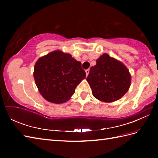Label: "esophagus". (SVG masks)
Here are the masks:
<instances>
[{"label":"esophagus","mask_w":158,"mask_h":158,"mask_svg":"<svg viewBox=\"0 0 158 158\" xmlns=\"http://www.w3.org/2000/svg\"><path fill=\"white\" fill-rule=\"evenodd\" d=\"M89 73V69H87V70H85V73H86V75H87V76L88 75Z\"/></svg>","instance_id":"esophagus-1"}]
</instances>
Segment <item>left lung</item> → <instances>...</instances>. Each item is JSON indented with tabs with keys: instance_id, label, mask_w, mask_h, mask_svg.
Instances as JSON below:
<instances>
[{
	"instance_id": "8db88e82",
	"label": "left lung",
	"mask_w": 158,
	"mask_h": 158,
	"mask_svg": "<svg viewBox=\"0 0 158 158\" xmlns=\"http://www.w3.org/2000/svg\"><path fill=\"white\" fill-rule=\"evenodd\" d=\"M87 81L92 94L102 102H111L120 99L128 91L131 76L126 66L104 53L90 68Z\"/></svg>"
}]
</instances>
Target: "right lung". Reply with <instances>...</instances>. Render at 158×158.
I'll use <instances>...</instances> for the list:
<instances>
[{
	"mask_svg": "<svg viewBox=\"0 0 158 158\" xmlns=\"http://www.w3.org/2000/svg\"><path fill=\"white\" fill-rule=\"evenodd\" d=\"M33 75L43 98L60 104L74 94L77 85L85 78V72L71 55L56 50L36 61Z\"/></svg>",
	"mask_w": 158,
	"mask_h": 158,
	"instance_id": "right-lung-1",
	"label": "right lung"
}]
</instances>
